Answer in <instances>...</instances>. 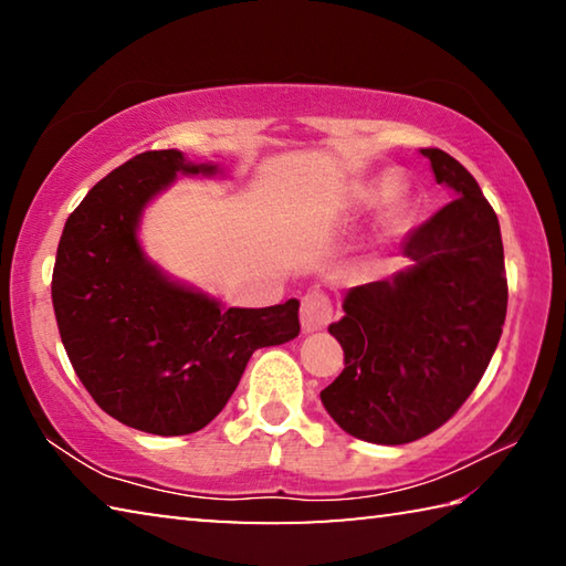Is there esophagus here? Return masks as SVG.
<instances>
[{"label": "esophagus", "mask_w": 566, "mask_h": 566, "mask_svg": "<svg viewBox=\"0 0 566 566\" xmlns=\"http://www.w3.org/2000/svg\"><path fill=\"white\" fill-rule=\"evenodd\" d=\"M332 300L324 292H306L302 296V329L310 334V332H319L327 327V324L332 322Z\"/></svg>", "instance_id": "obj_1"}]
</instances>
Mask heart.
Listing matches in <instances>:
<instances>
[{"label": "heart", "instance_id": "b5f03b06", "mask_svg": "<svg viewBox=\"0 0 566 566\" xmlns=\"http://www.w3.org/2000/svg\"><path fill=\"white\" fill-rule=\"evenodd\" d=\"M379 205H387L389 222H399L401 199L397 191L395 171H379L377 177L364 179V181H359V185H354L349 197H347V202H344V209H347V214H361Z\"/></svg>", "mask_w": 566, "mask_h": 566}]
</instances>
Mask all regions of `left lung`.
Listing matches in <instances>:
<instances>
[{"label": "left lung", "mask_w": 566, "mask_h": 566, "mask_svg": "<svg viewBox=\"0 0 566 566\" xmlns=\"http://www.w3.org/2000/svg\"><path fill=\"white\" fill-rule=\"evenodd\" d=\"M454 202L405 237L409 266L352 286L329 334L344 371L322 405L344 432L407 444L444 424L482 379L506 317L500 219L476 179L442 149H419Z\"/></svg>", "instance_id": "8db88e82"}]
</instances>
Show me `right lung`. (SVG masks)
Instances as JSON below:
<instances>
[{
  "instance_id": "1",
  "label": "right lung",
  "mask_w": 566,
  "mask_h": 566,
  "mask_svg": "<svg viewBox=\"0 0 566 566\" xmlns=\"http://www.w3.org/2000/svg\"><path fill=\"white\" fill-rule=\"evenodd\" d=\"M177 175H222L177 149L145 151L109 171L66 219L52 304L76 377L122 424L179 437L207 427L262 347L300 334V302L224 306L169 276L139 242L145 209Z\"/></svg>"
}]
</instances>
